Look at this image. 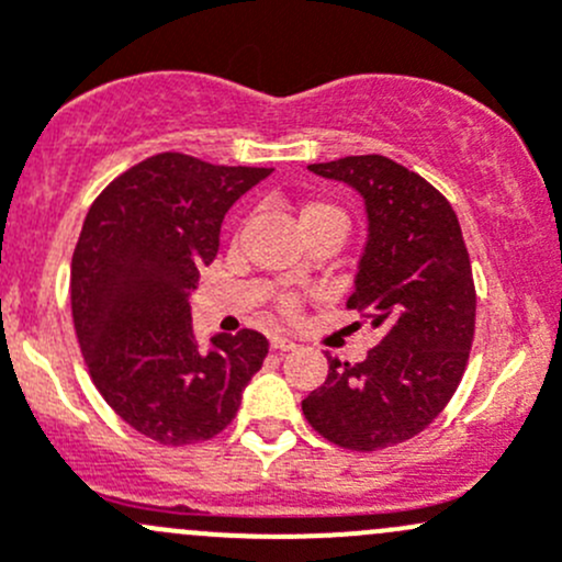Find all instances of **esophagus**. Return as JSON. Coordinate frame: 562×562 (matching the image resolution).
<instances>
[{
	"label": "esophagus",
	"mask_w": 562,
	"mask_h": 562,
	"mask_svg": "<svg viewBox=\"0 0 562 562\" xmlns=\"http://www.w3.org/2000/svg\"><path fill=\"white\" fill-rule=\"evenodd\" d=\"M271 348L280 350V353H288V350L296 348V342H293V339H288V337H271Z\"/></svg>",
	"instance_id": "1"
}]
</instances>
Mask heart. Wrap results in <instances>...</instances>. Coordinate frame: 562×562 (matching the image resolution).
I'll use <instances>...</instances> for the list:
<instances>
[{
	"mask_svg": "<svg viewBox=\"0 0 562 562\" xmlns=\"http://www.w3.org/2000/svg\"><path fill=\"white\" fill-rule=\"evenodd\" d=\"M299 225H302L304 234L315 228H337L345 234V231H348V214H345V209H339L337 203L315 198V201L302 203V209H299ZM280 313L285 317H296L299 299L291 296V293L280 296Z\"/></svg>",
	"mask_w": 562,
	"mask_h": 562,
	"instance_id": "obj_1",
	"label": "heart"
}]
</instances>
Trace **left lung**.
<instances>
[{
    "label": "left lung",
    "mask_w": 562,
    "mask_h": 562,
    "mask_svg": "<svg viewBox=\"0 0 562 562\" xmlns=\"http://www.w3.org/2000/svg\"><path fill=\"white\" fill-rule=\"evenodd\" d=\"M310 171L364 198L370 239L348 310L383 337L359 364L328 356L302 411L339 449H389L427 429L462 381L475 331L470 255L446 195L400 162L361 155Z\"/></svg>",
    "instance_id": "1"
}]
</instances>
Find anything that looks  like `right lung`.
Returning <instances> with one entry per match:
<instances>
[{
    "mask_svg": "<svg viewBox=\"0 0 562 562\" xmlns=\"http://www.w3.org/2000/svg\"><path fill=\"white\" fill-rule=\"evenodd\" d=\"M269 173L162 151L116 176L83 220L70 269L78 345L103 400L157 443L223 432L269 353L252 328L201 350L190 317L225 212Z\"/></svg>",
    "mask_w": 562,
    "mask_h": 562,
    "instance_id": "right-lung-1",
    "label": "right lung"
}]
</instances>
